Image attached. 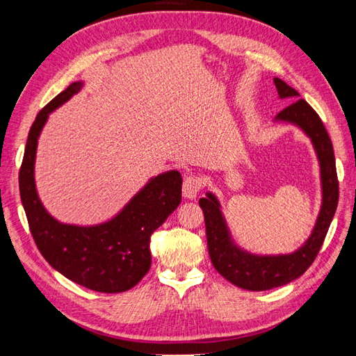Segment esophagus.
Returning a JSON list of instances; mask_svg holds the SVG:
<instances>
[{
    "mask_svg": "<svg viewBox=\"0 0 356 356\" xmlns=\"http://www.w3.org/2000/svg\"><path fill=\"white\" fill-rule=\"evenodd\" d=\"M203 188V179L197 174H188L184 179L182 193L186 199H195Z\"/></svg>",
    "mask_w": 356,
    "mask_h": 356,
    "instance_id": "34e87169",
    "label": "esophagus"
}]
</instances>
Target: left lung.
Wrapping results in <instances>:
<instances>
[{
	"label": "left lung",
	"instance_id": "obj_1",
	"mask_svg": "<svg viewBox=\"0 0 356 356\" xmlns=\"http://www.w3.org/2000/svg\"><path fill=\"white\" fill-rule=\"evenodd\" d=\"M275 87L280 97H291L293 102L277 115V120H284L303 128L312 139L321 166L323 205L312 236L298 251L287 255L260 257L241 251L231 241L228 228L222 216L220 205L213 194L199 200L205 216L207 240L211 261L216 270L228 282L241 289L268 291L272 287L287 284L303 275L318 255L327 229L338 205V176L332 140L323 120L305 99H298V92L284 81L275 78Z\"/></svg>",
	"mask_w": 356,
	"mask_h": 356
}]
</instances>
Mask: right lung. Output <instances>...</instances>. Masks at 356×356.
Masks as SVG:
<instances>
[{
    "mask_svg": "<svg viewBox=\"0 0 356 356\" xmlns=\"http://www.w3.org/2000/svg\"><path fill=\"white\" fill-rule=\"evenodd\" d=\"M81 87V82H73L38 113L19 168L21 202L35 243L51 268L87 289L125 292L149 270L151 234L182 200V176L179 171H168L149 180L107 223L74 226L55 220L44 209L35 188L38 138L49 113L69 101Z\"/></svg>",
    "mask_w": 356,
    "mask_h": 356,
    "instance_id": "1",
    "label": "right lung"
}]
</instances>
